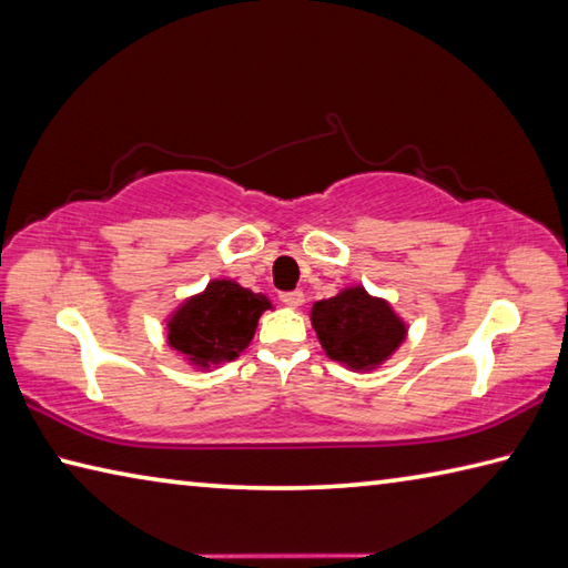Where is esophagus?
<instances>
[{"label": "esophagus", "instance_id": "obj_1", "mask_svg": "<svg viewBox=\"0 0 568 568\" xmlns=\"http://www.w3.org/2000/svg\"><path fill=\"white\" fill-rule=\"evenodd\" d=\"M280 298H282V304L292 306V308H296V306H302V304H304V294H302V292H284Z\"/></svg>", "mask_w": 568, "mask_h": 568}]
</instances>
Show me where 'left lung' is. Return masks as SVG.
<instances>
[{
    "instance_id": "8db88e82",
    "label": "left lung",
    "mask_w": 568,
    "mask_h": 568,
    "mask_svg": "<svg viewBox=\"0 0 568 568\" xmlns=\"http://www.w3.org/2000/svg\"><path fill=\"white\" fill-rule=\"evenodd\" d=\"M308 316L326 356L351 371L383 366L408 336V324L395 308L385 298L371 296L361 284L321 298Z\"/></svg>"
}]
</instances>
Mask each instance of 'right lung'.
Wrapping results in <instances>:
<instances>
[{
    "label": "right lung",
    "instance_id": "right-lung-1",
    "mask_svg": "<svg viewBox=\"0 0 568 568\" xmlns=\"http://www.w3.org/2000/svg\"><path fill=\"white\" fill-rule=\"evenodd\" d=\"M270 296L254 294L234 280H212L165 318L168 346L197 371L230 363L250 346Z\"/></svg>",
    "mask_w": 568,
    "mask_h": 568
}]
</instances>
